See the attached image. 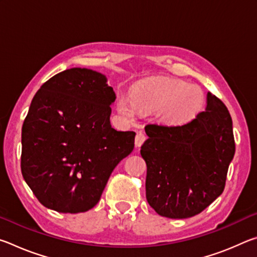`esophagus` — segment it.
<instances>
[{"label": "esophagus", "mask_w": 257, "mask_h": 257, "mask_svg": "<svg viewBox=\"0 0 257 257\" xmlns=\"http://www.w3.org/2000/svg\"><path fill=\"white\" fill-rule=\"evenodd\" d=\"M146 135L142 132H138L136 135V138H135V145L136 147H141L143 145V143L146 141Z\"/></svg>", "instance_id": "esophagus-1"}]
</instances>
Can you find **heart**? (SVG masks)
<instances>
[{"mask_svg":"<svg viewBox=\"0 0 257 257\" xmlns=\"http://www.w3.org/2000/svg\"><path fill=\"white\" fill-rule=\"evenodd\" d=\"M203 105V94L186 81L151 79L136 86L133 97L120 96L116 108L125 119L133 120L138 111L159 110L164 121L180 124L193 119Z\"/></svg>","mask_w":257,"mask_h":257,"instance_id":"obj_1","label":"heart"}]
</instances>
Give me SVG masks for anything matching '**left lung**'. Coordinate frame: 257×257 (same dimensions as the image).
<instances>
[{
	"instance_id": "1",
	"label": "left lung",
	"mask_w": 257,
	"mask_h": 257,
	"mask_svg": "<svg viewBox=\"0 0 257 257\" xmlns=\"http://www.w3.org/2000/svg\"><path fill=\"white\" fill-rule=\"evenodd\" d=\"M145 132L146 198L158 214L194 216L222 194L236 146L231 116L220 98L207 93L205 111L189 122L150 123Z\"/></svg>"
}]
</instances>
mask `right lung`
I'll list each match as a JSON object with an SVG mask.
<instances>
[{
    "label": "right lung",
    "instance_id": "add662e5",
    "mask_svg": "<svg viewBox=\"0 0 257 257\" xmlns=\"http://www.w3.org/2000/svg\"><path fill=\"white\" fill-rule=\"evenodd\" d=\"M114 99L105 76L85 68L53 76L34 96L21 134V173L45 207L93 208L112 171L133 152L136 133L110 124Z\"/></svg>",
    "mask_w": 257,
    "mask_h": 257
}]
</instances>
